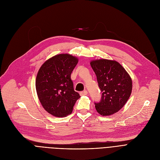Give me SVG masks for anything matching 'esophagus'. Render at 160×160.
Returning <instances> with one entry per match:
<instances>
[{
	"label": "esophagus",
	"instance_id": "1",
	"mask_svg": "<svg viewBox=\"0 0 160 160\" xmlns=\"http://www.w3.org/2000/svg\"><path fill=\"white\" fill-rule=\"evenodd\" d=\"M88 93V92L87 90H84V91L81 92L80 93L81 96H86V95H87Z\"/></svg>",
	"mask_w": 160,
	"mask_h": 160
}]
</instances>
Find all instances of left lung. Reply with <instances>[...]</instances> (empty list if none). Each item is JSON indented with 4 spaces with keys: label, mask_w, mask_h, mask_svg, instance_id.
<instances>
[{
    "label": "left lung",
    "mask_w": 160,
    "mask_h": 160,
    "mask_svg": "<svg viewBox=\"0 0 160 160\" xmlns=\"http://www.w3.org/2000/svg\"><path fill=\"white\" fill-rule=\"evenodd\" d=\"M90 65L102 93L100 102L95 103V108L102 116L113 115L125 105L131 96V78L115 61L103 58L91 61Z\"/></svg>",
    "instance_id": "8db88e82"
}]
</instances>
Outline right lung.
<instances>
[{"instance_id": "1", "label": "right lung", "mask_w": 160, "mask_h": 160, "mask_svg": "<svg viewBox=\"0 0 160 160\" xmlns=\"http://www.w3.org/2000/svg\"><path fill=\"white\" fill-rule=\"evenodd\" d=\"M78 62L71 55L59 54L45 61L38 71L35 80L38 96L45 110L53 116L70 114L80 98L70 78Z\"/></svg>"}]
</instances>
